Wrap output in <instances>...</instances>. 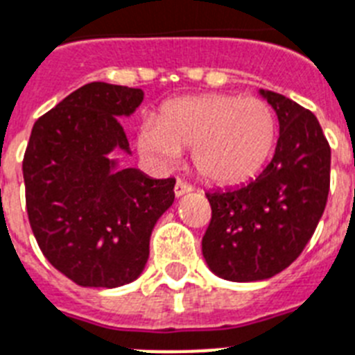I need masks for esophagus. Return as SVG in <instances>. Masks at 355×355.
Here are the masks:
<instances>
[{
	"instance_id": "esophagus-1",
	"label": "esophagus",
	"mask_w": 355,
	"mask_h": 355,
	"mask_svg": "<svg viewBox=\"0 0 355 355\" xmlns=\"http://www.w3.org/2000/svg\"><path fill=\"white\" fill-rule=\"evenodd\" d=\"M193 191V187L189 186V184L182 182V180H178L177 184H175V196L177 198H180V196L187 195V193H191Z\"/></svg>"
}]
</instances>
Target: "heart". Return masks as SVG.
<instances>
[{
  "mask_svg": "<svg viewBox=\"0 0 355 355\" xmlns=\"http://www.w3.org/2000/svg\"><path fill=\"white\" fill-rule=\"evenodd\" d=\"M276 117L258 97L198 95L168 103L160 119L146 117L139 148L160 168H171L191 148L205 180L233 186L254 177L272 150Z\"/></svg>",
  "mask_w": 355,
  "mask_h": 355,
  "instance_id": "obj_1",
  "label": "heart"
}]
</instances>
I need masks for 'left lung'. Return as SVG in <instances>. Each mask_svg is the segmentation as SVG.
<instances>
[{"label": "left lung", "instance_id": "obj_1", "mask_svg": "<svg viewBox=\"0 0 355 355\" xmlns=\"http://www.w3.org/2000/svg\"><path fill=\"white\" fill-rule=\"evenodd\" d=\"M279 137L267 168L249 184L207 191L211 223L202 254L218 278L261 282L287 269L314 234L330 187V146L315 115L269 90Z\"/></svg>", "mask_w": 355, "mask_h": 355}]
</instances>
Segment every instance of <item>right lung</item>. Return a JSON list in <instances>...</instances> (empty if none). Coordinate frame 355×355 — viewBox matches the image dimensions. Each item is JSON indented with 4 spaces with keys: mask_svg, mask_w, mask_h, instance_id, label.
Segmentation results:
<instances>
[{
    "mask_svg": "<svg viewBox=\"0 0 355 355\" xmlns=\"http://www.w3.org/2000/svg\"><path fill=\"white\" fill-rule=\"evenodd\" d=\"M144 101L141 88L90 83L32 128L23 159L26 211L44 258L81 287L135 282L150 238L175 200V178L121 168L132 155L121 117Z\"/></svg>",
    "mask_w": 355,
    "mask_h": 355,
    "instance_id": "right-lung-1",
    "label": "right lung"
}]
</instances>
